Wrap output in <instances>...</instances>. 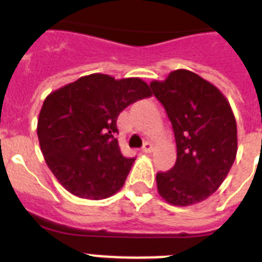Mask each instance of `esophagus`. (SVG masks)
<instances>
[{"mask_svg": "<svg viewBox=\"0 0 262 262\" xmlns=\"http://www.w3.org/2000/svg\"><path fill=\"white\" fill-rule=\"evenodd\" d=\"M152 149H154V144L149 143V141H147V143L143 145V152H145V154H149V152H152Z\"/></svg>", "mask_w": 262, "mask_h": 262, "instance_id": "obj_1", "label": "esophagus"}]
</instances>
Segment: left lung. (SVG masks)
Segmentation results:
<instances>
[{
    "instance_id": "1",
    "label": "left lung",
    "mask_w": 262,
    "mask_h": 262,
    "mask_svg": "<svg viewBox=\"0 0 262 262\" xmlns=\"http://www.w3.org/2000/svg\"><path fill=\"white\" fill-rule=\"evenodd\" d=\"M154 94L166 108L177 143V162L158 172V191L175 207H189L212 195L236 158V121L219 88L186 69L154 80Z\"/></svg>"
}]
</instances>
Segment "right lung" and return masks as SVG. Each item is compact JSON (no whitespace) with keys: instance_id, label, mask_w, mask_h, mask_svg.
I'll return each instance as SVG.
<instances>
[{"instance_id":"1","label":"right lung","mask_w":262,"mask_h":262,"mask_svg":"<svg viewBox=\"0 0 262 262\" xmlns=\"http://www.w3.org/2000/svg\"><path fill=\"white\" fill-rule=\"evenodd\" d=\"M152 92L139 77L83 76L53 91L38 118V139L47 166L73 195L103 200L123 186L135 158H126L115 139L117 118Z\"/></svg>"}]
</instances>
